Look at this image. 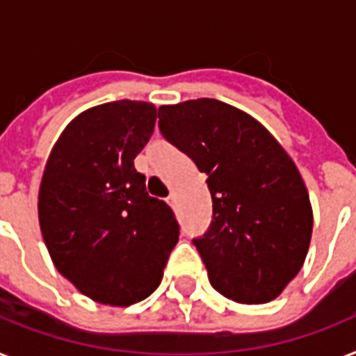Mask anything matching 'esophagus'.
I'll use <instances>...</instances> for the list:
<instances>
[{"mask_svg":"<svg viewBox=\"0 0 356 356\" xmlns=\"http://www.w3.org/2000/svg\"><path fill=\"white\" fill-rule=\"evenodd\" d=\"M175 203H177V195H175V194H173V192H172V194L168 195V205H170V207H175Z\"/></svg>","mask_w":356,"mask_h":356,"instance_id":"1","label":"esophagus"}]
</instances>
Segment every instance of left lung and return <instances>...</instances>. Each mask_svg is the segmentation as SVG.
Masks as SVG:
<instances>
[{
	"label": "left lung",
	"instance_id": "left-lung-1",
	"mask_svg": "<svg viewBox=\"0 0 356 356\" xmlns=\"http://www.w3.org/2000/svg\"><path fill=\"white\" fill-rule=\"evenodd\" d=\"M159 127L209 175L212 225L194 243L212 286L238 303L279 298L307 259L314 222L292 156L259 120L211 97L162 105Z\"/></svg>",
	"mask_w": 356,
	"mask_h": 356
}]
</instances>
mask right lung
<instances>
[{"instance_id":"obj_1","label":"right lung","mask_w":356,"mask_h":356,"mask_svg":"<svg viewBox=\"0 0 356 356\" xmlns=\"http://www.w3.org/2000/svg\"><path fill=\"white\" fill-rule=\"evenodd\" d=\"M156 122L153 103H103L64 127L47 156L38 222L53 264L83 296L129 307L155 292L179 242L172 209L145 192L134 156Z\"/></svg>"}]
</instances>
